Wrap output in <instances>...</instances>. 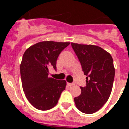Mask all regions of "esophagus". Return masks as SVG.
Instances as JSON below:
<instances>
[{
	"instance_id": "obj_1",
	"label": "esophagus",
	"mask_w": 129,
	"mask_h": 129,
	"mask_svg": "<svg viewBox=\"0 0 129 129\" xmlns=\"http://www.w3.org/2000/svg\"><path fill=\"white\" fill-rule=\"evenodd\" d=\"M67 85H68L69 86H73V85H74V83H67Z\"/></svg>"
}]
</instances>
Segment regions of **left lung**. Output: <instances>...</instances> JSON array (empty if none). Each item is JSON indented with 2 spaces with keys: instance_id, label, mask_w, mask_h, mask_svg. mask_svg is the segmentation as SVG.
<instances>
[{
  "instance_id": "8db88e82",
  "label": "left lung",
  "mask_w": 129,
  "mask_h": 129,
  "mask_svg": "<svg viewBox=\"0 0 129 129\" xmlns=\"http://www.w3.org/2000/svg\"><path fill=\"white\" fill-rule=\"evenodd\" d=\"M72 46L86 76V85L74 98L76 107L85 114H93L108 101L111 94L115 68L111 55L100 46L72 43Z\"/></svg>"
}]
</instances>
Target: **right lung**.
<instances>
[{"instance_id":"obj_1","label":"right lung","mask_w":129,"mask_h":129,"mask_svg":"<svg viewBox=\"0 0 129 129\" xmlns=\"http://www.w3.org/2000/svg\"><path fill=\"white\" fill-rule=\"evenodd\" d=\"M70 43L39 42L24 53L20 66L22 88L28 101L38 110L54 107L65 89V80H57L48 76L49 67L56 69L59 55Z\"/></svg>"}]
</instances>
